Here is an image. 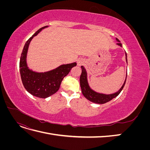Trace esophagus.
I'll list each match as a JSON object with an SVG mask.
<instances>
[{
  "label": "esophagus",
  "instance_id": "esophagus-1",
  "mask_svg": "<svg viewBox=\"0 0 150 150\" xmlns=\"http://www.w3.org/2000/svg\"><path fill=\"white\" fill-rule=\"evenodd\" d=\"M77 63H78V66H81V65L83 64L84 61H83V59H79L78 61H77Z\"/></svg>",
  "mask_w": 150,
  "mask_h": 150
}]
</instances>
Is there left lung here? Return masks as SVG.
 Instances as JSON below:
<instances>
[{"label":"left lung","mask_w":150,"mask_h":150,"mask_svg":"<svg viewBox=\"0 0 150 150\" xmlns=\"http://www.w3.org/2000/svg\"><path fill=\"white\" fill-rule=\"evenodd\" d=\"M116 40H117V45H118L120 47H122V44L120 42L119 39L116 38ZM125 56H126V60L127 62V54L125 52ZM81 69H82V72H81V74L80 76V86L81 91H82V93L83 96L88 99L89 101H91L94 103L97 104H104L106 103L108 101H111V99L113 98H116L117 96H118L119 94L121 93L122 89H123L126 78L125 79V82L121 86V88L120 89L119 91H117L116 93H115L113 94H102V93H99L96 91H94L91 88H90V86L88 84V75H87V72L84 68V66H81ZM127 76V74H126Z\"/></svg>","instance_id":"left-lung-1"}]
</instances>
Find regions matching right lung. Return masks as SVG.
I'll list each match as a JSON object with an SVG mask.
<instances>
[{
    "label": "right lung",
    "mask_w": 150,
    "mask_h": 150,
    "mask_svg": "<svg viewBox=\"0 0 150 150\" xmlns=\"http://www.w3.org/2000/svg\"><path fill=\"white\" fill-rule=\"evenodd\" d=\"M48 27L46 25L39 29L25 42L19 63L21 79L25 89L32 95L40 98H46L56 93L60 88L63 78L77 64L76 62L62 64L56 69L44 72H35L29 69L27 64V54L30 42L34 36Z\"/></svg>",
    "instance_id": "add662e5"
}]
</instances>
